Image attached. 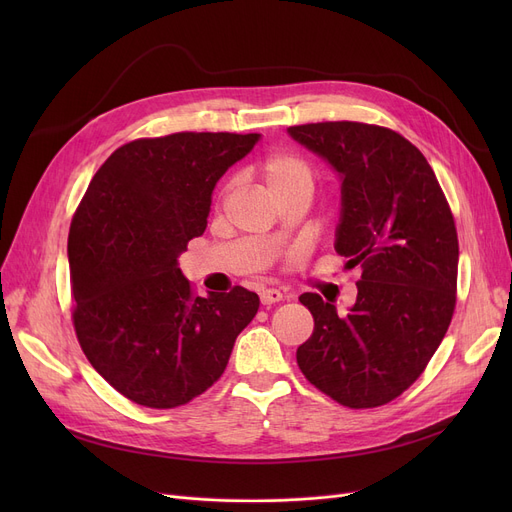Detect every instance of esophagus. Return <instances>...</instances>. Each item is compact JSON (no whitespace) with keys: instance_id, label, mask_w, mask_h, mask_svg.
<instances>
[{"instance_id":"34e87169","label":"esophagus","mask_w":512,"mask_h":512,"mask_svg":"<svg viewBox=\"0 0 512 512\" xmlns=\"http://www.w3.org/2000/svg\"><path fill=\"white\" fill-rule=\"evenodd\" d=\"M259 297H261L263 305H276V303H280L284 299V294L280 290H276V288H265V290H261Z\"/></svg>"}]
</instances>
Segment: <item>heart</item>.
Listing matches in <instances>:
<instances>
[{"label": "heart", "mask_w": 512, "mask_h": 512, "mask_svg": "<svg viewBox=\"0 0 512 512\" xmlns=\"http://www.w3.org/2000/svg\"><path fill=\"white\" fill-rule=\"evenodd\" d=\"M259 178L265 186L267 195L274 201L297 193L311 197L315 186L313 166L305 157L288 151H276L265 155L259 161Z\"/></svg>", "instance_id": "obj_1"}]
</instances>
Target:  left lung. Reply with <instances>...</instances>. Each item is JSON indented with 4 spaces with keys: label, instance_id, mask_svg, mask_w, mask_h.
<instances>
[{
    "label": "left lung",
    "instance_id": "obj_1",
    "mask_svg": "<svg viewBox=\"0 0 512 512\" xmlns=\"http://www.w3.org/2000/svg\"><path fill=\"white\" fill-rule=\"evenodd\" d=\"M288 132L340 174L336 253L363 270L346 315L301 294L315 328L297 363L342 407H382L415 384L452 321L459 236L450 205L423 153L396 130L342 120Z\"/></svg>",
    "mask_w": 512,
    "mask_h": 512
}]
</instances>
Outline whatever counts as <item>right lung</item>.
Wrapping results in <instances>:
<instances>
[{"label":"right lung","instance_id":"1","mask_svg":"<svg viewBox=\"0 0 512 512\" xmlns=\"http://www.w3.org/2000/svg\"><path fill=\"white\" fill-rule=\"evenodd\" d=\"M259 134L174 132L118 147L93 176L68 234L72 324L85 357L149 409L191 402L222 378L255 292L197 297L178 255L207 228L213 186Z\"/></svg>","mask_w":512,"mask_h":512}]
</instances>
